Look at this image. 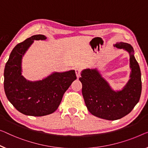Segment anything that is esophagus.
I'll return each mask as SVG.
<instances>
[{"label": "esophagus", "instance_id": "34e87169", "mask_svg": "<svg viewBox=\"0 0 148 148\" xmlns=\"http://www.w3.org/2000/svg\"><path fill=\"white\" fill-rule=\"evenodd\" d=\"M75 72H76L77 78H79L80 76V72H81V68H76L75 69Z\"/></svg>", "mask_w": 148, "mask_h": 148}]
</instances>
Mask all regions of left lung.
<instances>
[{
  "mask_svg": "<svg viewBox=\"0 0 148 148\" xmlns=\"http://www.w3.org/2000/svg\"><path fill=\"white\" fill-rule=\"evenodd\" d=\"M114 47L123 49L130 55V79L122 90L112 89L97 68L83 70L79 78L88 111L108 120H118L128 114L138 103L142 92L141 71L133 47L125 42H117Z\"/></svg>",
  "mask_w": 148,
  "mask_h": 148,
  "instance_id": "obj_1",
  "label": "left lung"
}]
</instances>
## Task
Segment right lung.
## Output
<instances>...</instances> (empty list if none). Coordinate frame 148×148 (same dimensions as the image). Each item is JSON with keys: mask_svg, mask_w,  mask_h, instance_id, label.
Returning <instances> with one entry per match:
<instances>
[{"mask_svg": "<svg viewBox=\"0 0 148 148\" xmlns=\"http://www.w3.org/2000/svg\"><path fill=\"white\" fill-rule=\"evenodd\" d=\"M45 35L36 34L15 46L4 71V88L8 100L21 113L43 116L58 108L64 92L76 79L75 70L53 72L42 80L29 81L22 75V60L34 40H45Z\"/></svg>", "mask_w": 148, "mask_h": 148, "instance_id": "right-lung-1", "label": "right lung"}]
</instances>
